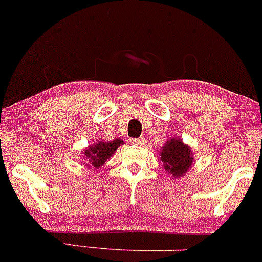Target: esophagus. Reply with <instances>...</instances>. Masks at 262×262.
<instances>
[{
	"label": "esophagus",
	"instance_id": "esophagus-1",
	"mask_svg": "<svg viewBox=\"0 0 262 262\" xmlns=\"http://www.w3.org/2000/svg\"><path fill=\"white\" fill-rule=\"evenodd\" d=\"M132 143H134V145H137V146H143L146 143V139L145 137H139V139L132 140Z\"/></svg>",
	"mask_w": 262,
	"mask_h": 262
}]
</instances>
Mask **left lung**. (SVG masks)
<instances>
[{"mask_svg": "<svg viewBox=\"0 0 262 262\" xmlns=\"http://www.w3.org/2000/svg\"><path fill=\"white\" fill-rule=\"evenodd\" d=\"M159 159L166 172L171 175V179L185 176L193 165L192 148L181 141L180 137H173L166 141L160 151Z\"/></svg>", "mask_w": 262, "mask_h": 262, "instance_id": "8db88e82", "label": "left lung"}]
</instances>
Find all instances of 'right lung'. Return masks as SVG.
<instances>
[{
	"mask_svg": "<svg viewBox=\"0 0 262 262\" xmlns=\"http://www.w3.org/2000/svg\"><path fill=\"white\" fill-rule=\"evenodd\" d=\"M123 143L125 141L121 139H115L112 141L102 140V141L92 143L82 151V160H85V166L89 168H95V170L100 168Z\"/></svg>",
	"mask_w": 262,
	"mask_h": 262,
	"instance_id": "1",
	"label": "right lung"
}]
</instances>
